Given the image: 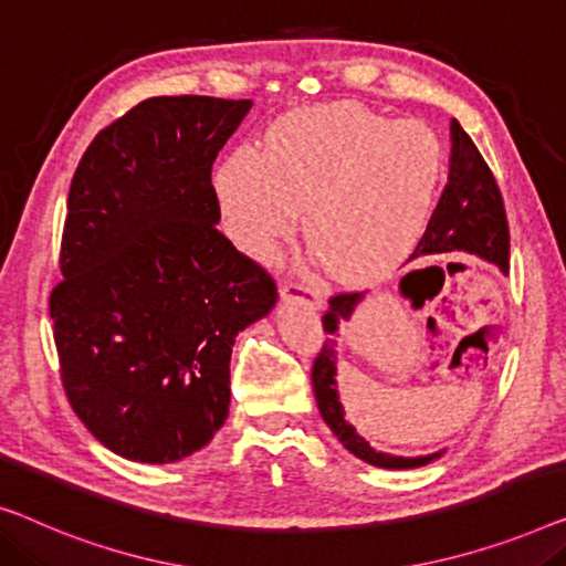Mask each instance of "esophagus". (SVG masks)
<instances>
[{
	"instance_id": "esophagus-1",
	"label": "esophagus",
	"mask_w": 566,
	"mask_h": 566,
	"mask_svg": "<svg viewBox=\"0 0 566 566\" xmlns=\"http://www.w3.org/2000/svg\"><path fill=\"white\" fill-rule=\"evenodd\" d=\"M277 291H281L283 301H301V303H306V306H314V308L322 306V296H318L316 291L306 289V285L298 281H283Z\"/></svg>"
}]
</instances>
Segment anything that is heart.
<instances>
[{
  "mask_svg": "<svg viewBox=\"0 0 566 566\" xmlns=\"http://www.w3.org/2000/svg\"><path fill=\"white\" fill-rule=\"evenodd\" d=\"M444 184V145L429 125L357 102L303 106L217 176L227 234L263 260L296 224L326 270L370 281L411 255Z\"/></svg>",
  "mask_w": 566,
  "mask_h": 566,
  "instance_id": "obj_1",
  "label": "heart"
}]
</instances>
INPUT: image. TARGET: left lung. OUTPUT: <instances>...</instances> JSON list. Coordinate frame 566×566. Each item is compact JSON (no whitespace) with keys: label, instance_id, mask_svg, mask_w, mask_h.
I'll use <instances>...</instances> for the list:
<instances>
[{"label":"left lung","instance_id":"left-lung-1","mask_svg":"<svg viewBox=\"0 0 566 566\" xmlns=\"http://www.w3.org/2000/svg\"><path fill=\"white\" fill-rule=\"evenodd\" d=\"M449 140H452V155H449L447 186L411 258L467 252V255L488 260V263L507 273L511 244H507V219L501 188H497L488 163L482 160L480 150L457 119L449 122ZM419 273H423V270H413V273L400 277V293L411 298L413 306H419V301L408 289V283ZM359 301H363V293H337V296L329 298V308L322 318L324 332L329 337H326L322 352L314 359V370H311L318 413L334 431V437L342 441V447L367 464L382 467V470H413V467L439 460L444 452L426 457H396L378 452L359 437L355 426L344 419V408L337 392V339H334V334L339 332L342 322H349L352 311Z\"/></svg>","mask_w":566,"mask_h":566}]
</instances>
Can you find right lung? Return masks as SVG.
I'll return each mask as SVG.
<instances>
[{
  "label": "right lung",
  "mask_w": 566,
  "mask_h": 566,
  "mask_svg": "<svg viewBox=\"0 0 566 566\" xmlns=\"http://www.w3.org/2000/svg\"><path fill=\"white\" fill-rule=\"evenodd\" d=\"M250 99L153 96L86 147L51 293L69 403L125 460L207 447L229 413L237 334L275 281L219 232L211 166Z\"/></svg>",
  "instance_id": "add662e5"
}]
</instances>
